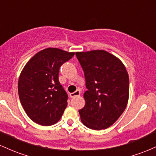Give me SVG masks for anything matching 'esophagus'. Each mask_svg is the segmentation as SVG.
<instances>
[{"label":"esophagus","mask_w":156,"mask_h":156,"mask_svg":"<svg viewBox=\"0 0 156 156\" xmlns=\"http://www.w3.org/2000/svg\"><path fill=\"white\" fill-rule=\"evenodd\" d=\"M80 94V91L79 89H78V90H76L75 92L70 93V94H69V96H70V98H75V97L79 96Z\"/></svg>","instance_id":"34e87169"}]
</instances>
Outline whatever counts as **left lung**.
<instances>
[{
    "label": "left lung",
    "instance_id": "obj_1",
    "mask_svg": "<svg viewBox=\"0 0 156 156\" xmlns=\"http://www.w3.org/2000/svg\"><path fill=\"white\" fill-rule=\"evenodd\" d=\"M83 69L86 104L79 110L84 125L105 129L117 120L129 98V76L119 58L103 50L76 52Z\"/></svg>",
    "mask_w": 156,
    "mask_h": 156
}]
</instances>
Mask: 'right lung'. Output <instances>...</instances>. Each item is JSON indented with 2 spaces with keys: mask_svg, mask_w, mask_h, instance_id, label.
Returning <instances> with one entry per match:
<instances>
[{
  "mask_svg": "<svg viewBox=\"0 0 156 156\" xmlns=\"http://www.w3.org/2000/svg\"><path fill=\"white\" fill-rule=\"evenodd\" d=\"M55 48L38 52L27 62L19 77L20 101L30 119L49 126L62 117L67 105V94L58 80L59 68L74 55Z\"/></svg>",
  "mask_w": 156,
  "mask_h": 156,
  "instance_id": "1",
  "label": "right lung"
}]
</instances>
